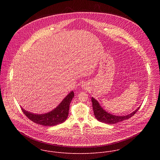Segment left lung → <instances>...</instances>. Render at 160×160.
Instances as JSON below:
<instances>
[{"mask_svg":"<svg viewBox=\"0 0 160 160\" xmlns=\"http://www.w3.org/2000/svg\"><path fill=\"white\" fill-rule=\"evenodd\" d=\"M91 100L93 113L95 118L97 120H98L100 122H105L107 124H115V123L126 120L130 118L131 117H132L133 115H134L140 108V107H138L134 112L128 115L116 116V115H113L111 113H109L107 111H105L100 106L97 100H95L93 97H92Z\"/></svg>","mask_w":160,"mask_h":160,"instance_id":"obj_1","label":"left lung"}]
</instances>
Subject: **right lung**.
Instances as JSON below:
<instances>
[{
  "label": "right lung",
  "mask_w": 160,
  "mask_h": 160,
  "mask_svg": "<svg viewBox=\"0 0 160 160\" xmlns=\"http://www.w3.org/2000/svg\"><path fill=\"white\" fill-rule=\"evenodd\" d=\"M74 96V92H70L60 104L53 110L44 114H34L22 108L23 113L34 122L44 126H53L63 123L68 116L69 105Z\"/></svg>",
  "instance_id": "1"
}]
</instances>
